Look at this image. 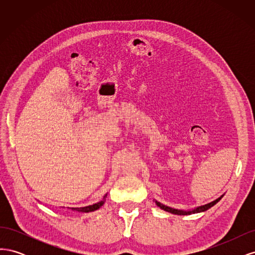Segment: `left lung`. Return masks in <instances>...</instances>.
Returning <instances> with one entry per match:
<instances>
[{
  "instance_id": "1",
  "label": "left lung",
  "mask_w": 255,
  "mask_h": 255,
  "mask_svg": "<svg viewBox=\"0 0 255 255\" xmlns=\"http://www.w3.org/2000/svg\"><path fill=\"white\" fill-rule=\"evenodd\" d=\"M223 196H221V197H219L218 199H216L215 201H213V202H211V203H207V204H205V205H201V206H199V207H197V208H195V210H192V211H182V210H176V208H172V207H169V206H167V205H164V204H161L160 202H158V201H156L155 200V203H156V205L158 206V207H160L161 210H164V211H166V212H168V213H171V214H174V215H190V214H196V213H201V212H205V211H207L208 208H211L212 206H214L216 203H218L220 200H221V198H222Z\"/></svg>"
}]
</instances>
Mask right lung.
I'll use <instances>...</instances> for the list:
<instances>
[{
  "instance_id": "right-lung-1",
  "label": "right lung",
  "mask_w": 255,
  "mask_h": 255,
  "mask_svg": "<svg viewBox=\"0 0 255 255\" xmlns=\"http://www.w3.org/2000/svg\"><path fill=\"white\" fill-rule=\"evenodd\" d=\"M106 196L107 195L104 196L102 201H100L98 203H95V204H92V205H88V206H85V207H71V210L72 211H76V212H82V213H89V212L97 211V210H99V208L104 204Z\"/></svg>"
}]
</instances>
